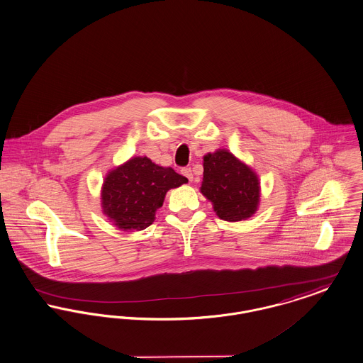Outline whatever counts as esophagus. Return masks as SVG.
Listing matches in <instances>:
<instances>
[{
	"label": "esophagus",
	"mask_w": 363,
	"mask_h": 363,
	"mask_svg": "<svg viewBox=\"0 0 363 363\" xmlns=\"http://www.w3.org/2000/svg\"><path fill=\"white\" fill-rule=\"evenodd\" d=\"M182 174H184L189 181H193V174L191 169H182Z\"/></svg>",
	"instance_id": "obj_1"
}]
</instances>
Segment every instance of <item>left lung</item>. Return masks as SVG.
I'll return each mask as SVG.
<instances>
[{
	"label": "left lung",
	"instance_id": "8db88e82",
	"mask_svg": "<svg viewBox=\"0 0 363 363\" xmlns=\"http://www.w3.org/2000/svg\"><path fill=\"white\" fill-rule=\"evenodd\" d=\"M203 167L200 192L213 203L218 218L238 222L257 211L260 181L252 167L225 148L204 155Z\"/></svg>",
	"mask_w": 363,
	"mask_h": 363
}]
</instances>
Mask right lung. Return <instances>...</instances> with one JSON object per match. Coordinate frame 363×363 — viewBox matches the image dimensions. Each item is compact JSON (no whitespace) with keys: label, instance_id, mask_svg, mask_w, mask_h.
<instances>
[{"label":"right lung","instance_id":"1","mask_svg":"<svg viewBox=\"0 0 363 363\" xmlns=\"http://www.w3.org/2000/svg\"><path fill=\"white\" fill-rule=\"evenodd\" d=\"M186 182L171 167L134 156L108 171L101 186L103 213L119 230H144L153 223L166 193Z\"/></svg>","mask_w":363,"mask_h":363}]
</instances>
